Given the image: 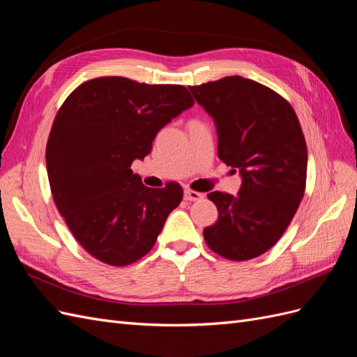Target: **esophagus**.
Segmentation results:
<instances>
[{
	"instance_id": "1",
	"label": "esophagus",
	"mask_w": 357,
	"mask_h": 357,
	"mask_svg": "<svg viewBox=\"0 0 357 357\" xmlns=\"http://www.w3.org/2000/svg\"><path fill=\"white\" fill-rule=\"evenodd\" d=\"M202 198H204L202 193H199L197 190H192V189H186L185 190V199L186 201H199Z\"/></svg>"
}]
</instances>
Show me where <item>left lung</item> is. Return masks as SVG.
I'll list each match as a JSON object with an SVG mask.
<instances>
[{
  "label": "left lung",
  "instance_id": "8db88e82",
  "mask_svg": "<svg viewBox=\"0 0 357 357\" xmlns=\"http://www.w3.org/2000/svg\"><path fill=\"white\" fill-rule=\"evenodd\" d=\"M189 91L214 119L219 159L243 177L238 197L207 195L219 218L204 240L229 261L261 256L282 238L305 192L308 156L298 116L282 95L241 75Z\"/></svg>",
  "mask_w": 357,
  "mask_h": 357
}]
</instances>
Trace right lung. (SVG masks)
Here are the masks:
<instances>
[{"label": "right lung", "mask_w": 357, "mask_h": 357, "mask_svg": "<svg viewBox=\"0 0 357 357\" xmlns=\"http://www.w3.org/2000/svg\"><path fill=\"white\" fill-rule=\"evenodd\" d=\"M193 102L185 86L114 75L82 83L61 105L46 146L52 197L74 238L100 262L142 259L181 202L178 183L147 188L131 165Z\"/></svg>", "instance_id": "right-lung-1"}]
</instances>
